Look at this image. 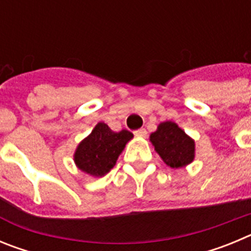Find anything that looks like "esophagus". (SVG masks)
I'll return each mask as SVG.
<instances>
[{
    "label": "esophagus",
    "instance_id": "1",
    "mask_svg": "<svg viewBox=\"0 0 251 251\" xmlns=\"http://www.w3.org/2000/svg\"><path fill=\"white\" fill-rule=\"evenodd\" d=\"M134 136L136 137H146L147 136V130L145 128H141V129L134 130Z\"/></svg>",
    "mask_w": 251,
    "mask_h": 251
}]
</instances>
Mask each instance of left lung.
I'll use <instances>...</instances> for the list:
<instances>
[{
  "label": "left lung",
  "mask_w": 251,
  "mask_h": 251,
  "mask_svg": "<svg viewBox=\"0 0 251 251\" xmlns=\"http://www.w3.org/2000/svg\"><path fill=\"white\" fill-rule=\"evenodd\" d=\"M150 138L156 152L170 167H183L194 161L195 142L174 122L159 124Z\"/></svg>",
  "instance_id": "8db88e82"
}]
</instances>
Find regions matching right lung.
Masks as SVG:
<instances>
[{"instance_id": "add662e5", "label": "right lung", "mask_w": 251, "mask_h": 251, "mask_svg": "<svg viewBox=\"0 0 251 251\" xmlns=\"http://www.w3.org/2000/svg\"><path fill=\"white\" fill-rule=\"evenodd\" d=\"M133 134L123 129L113 132L105 123H98L80 145L74 161L81 171L92 176H104L115 166L118 156Z\"/></svg>"}]
</instances>
